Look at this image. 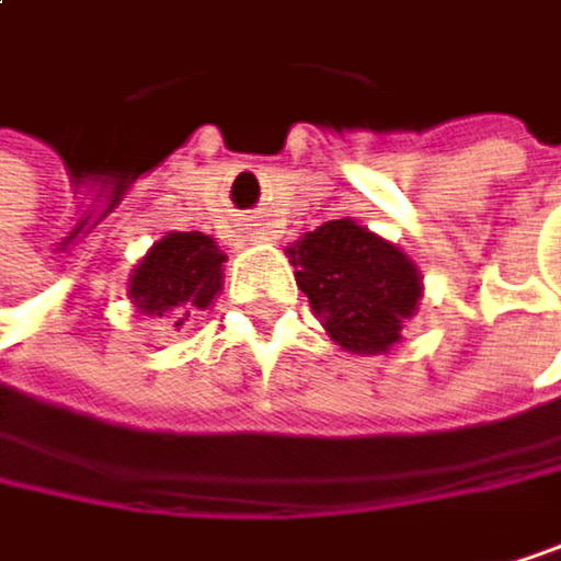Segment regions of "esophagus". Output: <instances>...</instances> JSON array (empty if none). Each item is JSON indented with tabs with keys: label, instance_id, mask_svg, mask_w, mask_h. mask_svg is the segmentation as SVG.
<instances>
[{
	"label": "esophagus",
	"instance_id": "esophagus-1",
	"mask_svg": "<svg viewBox=\"0 0 561 561\" xmlns=\"http://www.w3.org/2000/svg\"><path fill=\"white\" fill-rule=\"evenodd\" d=\"M259 239H268V232H259Z\"/></svg>",
	"mask_w": 561,
	"mask_h": 561
}]
</instances>
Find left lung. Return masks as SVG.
Returning a JSON list of instances; mask_svg holds the SVG:
<instances>
[{"label":"left lung","instance_id":"1","mask_svg":"<svg viewBox=\"0 0 561 561\" xmlns=\"http://www.w3.org/2000/svg\"><path fill=\"white\" fill-rule=\"evenodd\" d=\"M289 262L312 312L345 352H389L419 312L422 275L415 262L352 219L306 232L289 245Z\"/></svg>","mask_w":561,"mask_h":561}]
</instances>
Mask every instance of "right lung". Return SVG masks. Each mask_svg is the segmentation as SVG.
<instances>
[{
	"instance_id": "1",
	"label": "right lung",
	"mask_w": 561,
	"mask_h": 561,
	"mask_svg": "<svg viewBox=\"0 0 561 561\" xmlns=\"http://www.w3.org/2000/svg\"><path fill=\"white\" fill-rule=\"evenodd\" d=\"M222 249L203 232H165L133 268L129 299L139 312L172 319L179 329L203 312L222 289Z\"/></svg>"
}]
</instances>
